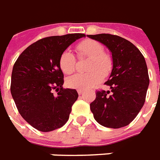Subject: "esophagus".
I'll return each mask as SVG.
<instances>
[{
	"label": "esophagus",
	"mask_w": 160,
	"mask_h": 160,
	"mask_svg": "<svg viewBox=\"0 0 160 160\" xmlns=\"http://www.w3.org/2000/svg\"><path fill=\"white\" fill-rule=\"evenodd\" d=\"M77 92H78V94H79V95H81L83 94V90H78Z\"/></svg>",
	"instance_id": "obj_1"
}]
</instances>
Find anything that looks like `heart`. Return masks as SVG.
I'll return each instance as SVG.
<instances>
[{
	"instance_id": "1",
	"label": "heart",
	"mask_w": 160,
	"mask_h": 160,
	"mask_svg": "<svg viewBox=\"0 0 160 160\" xmlns=\"http://www.w3.org/2000/svg\"><path fill=\"white\" fill-rule=\"evenodd\" d=\"M80 57H89L87 74H75L66 80L70 88L77 90H87L97 85L102 80L103 75H108L112 69V59L104 53V47L100 42L94 40H85L76 46ZM59 65L65 74H71L75 69V57L70 51H65L60 56Z\"/></svg>"
}]
</instances>
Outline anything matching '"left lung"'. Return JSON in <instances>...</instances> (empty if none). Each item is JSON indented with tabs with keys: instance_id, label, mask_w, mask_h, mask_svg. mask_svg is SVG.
<instances>
[{
	"instance_id": "obj_1",
	"label": "left lung",
	"mask_w": 160,
	"mask_h": 160,
	"mask_svg": "<svg viewBox=\"0 0 160 160\" xmlns=\"http://www.w3.org/2000/svg\"><path fill=\"white\" fill-rule=\"evenodd\" d=\"M105 45L112 55L113 68L105 84L110 90L97 91L90 110L100 124L119 129L131 123L144 105L149 87L144 57L130 41L110 34L88 35Z\"/></svg>"
}]
</instances>
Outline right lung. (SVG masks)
<instances>
[{"instance_id": "add662e5", "label": "right lung", "mask_w": 160, "mask_h": 160, "mask_svg": "<svg viewBox=\"0 0 160 160\" xmlns=\"http://www.w3.org/2000/svg\"><path fill=\"white\" fill-rule=\"evenodd\" d=\"M85 34L41 39L28 46L13 66L11 93L19 113L35 129L49 132L67 122L78 99L75 89H63L60 55ZM58 91L55 96L53 90Z\"/></svg>"}]
</instances>
